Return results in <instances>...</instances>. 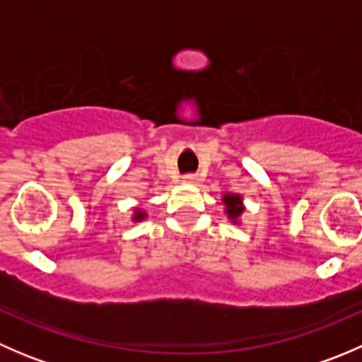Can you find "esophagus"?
Returning <instances> with one entry per match:
<instances>
[{
	"instance_id": "1",
	"label": "esophagus",
	"mask_w": 362,
	"mask_h": 362,
	"mask_svg": "<svg viewBox=\"0 0 362 362\" xmlns=\"http://www.w3.org/2000/svg\"><path fill=\"white\" fill-rule=\"evenodd\" d=\"M184 182H185V184H198L199 177L196 173H189V175H185V177H184Z\"/></svg>"
}]
</instances>
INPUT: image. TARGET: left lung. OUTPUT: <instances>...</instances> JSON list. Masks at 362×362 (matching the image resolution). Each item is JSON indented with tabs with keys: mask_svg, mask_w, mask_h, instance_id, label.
I'll return each mask as SVG.
<instances>
[{
	"mask_svg": "<svg viewBox=\"0 0 362 362\" xmlns=\"http://www.w3.org/2000/svg\"><path fill=\"white\" fill-rule=\"evenodd\" d=\"M222 202L226 204V214H228V217L231 218L233 222H238L240 215L243 214V199L240 194H231V192H228V194L222 196Z\"/></svg>",
	"mask_w": 362,
	"mask_h": 362,
	"instance_id": "left-lung-1",
	"label": "left lung"
}]
</instances>
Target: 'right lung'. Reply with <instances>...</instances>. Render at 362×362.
<instances>
[{
    "mask_svg": "<svg viewBox=\"0 0 362 362\" xmlns=\"http://www.w3.org/2000/svg\"><path fill=\"white\" fill-rule=\"evenodd\" d=\"M145 217H147V214H145L144 210H140V208H136V210H134V215H133V221H134V222L144 221Z\"/></svg>",
    "mask_w": 362,
    "mask_h": 362,
    "instance_id": "right-lung-1",
    "label": "right lung"
}]
</instances>
